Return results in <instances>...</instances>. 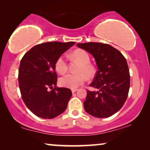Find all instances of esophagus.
I'll return each instance as SVG.
<instances>
[{
    "label": "esophagus",
    "instance_id": "esophagus-1",
    "mask_svg": "<svg viewBox=\"0 0 150 150\" xmlns=\"http://www.w3.org/2000/svg\"><path fill=\"white\" fill-rule=\"evenodd\" d=\"M78 89H71V92H72V93H75V92Z\"/></svg>",
    "mask_w": 150,
    "mask_h": 150
}]
</instances>
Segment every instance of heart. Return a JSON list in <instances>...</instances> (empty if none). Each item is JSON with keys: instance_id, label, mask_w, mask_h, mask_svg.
I'll return each instance as SVG.
<instances>
[{"instance_id": "heart-1", "label": "heart", "mask_w": 150, "mask_h": 150, "mask_svg": "<svg viewBox=\"0 0 150 150\" xmlns=\"http://www.w3.org/2000/svg\"><path fill=\"white\" fill-rule=\"evenodd\" d=\"M72 57L81 63L79 74L68 73L59 79V84L64 87L75 89L85 83L87 76H92L94 74V67L89 63L90 57L86 51L76 50L72 53ZM55 69L59 74H64L67 70V63L64 56L59 57L54 64Z\"/></svg>"}]
</instances>
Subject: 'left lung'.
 <instances>
[{
    "label": "left lung",
    "mask_w": 150,
    "mask_h": 150,
    "mask_svg": "<svg viewBox=\"0 0 150 150\" xmlns=\"http://www.w3.org/2000/svg\"><path fill=\"white\" fill-rule=\"evenodd\" d=\"M77 46L93 55L98 70L84 102L87 113L98 118L108 117L121 109L130 89V72L126 59L109 44L98 42L78 44Z\"/></svg>",
    "instance_id": "8db88e82"
}]
</instances>
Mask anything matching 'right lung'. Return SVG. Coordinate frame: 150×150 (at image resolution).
Wrapping results in <instances>:
<instances>
[{"instance_id":"obj_1","label":"right lung","mask_w":150,"mask_h":150,"mask_svg":"<svg viewBox=\"0 0 150 150\" xmlns=\"http://www.w3.org/2000/svg\"><path fill=\"white\" fill-rule=\"evenodd\" d=\"M75 42H46L28 51L20 61L18 81L22 98L36 116L52 119L63 113L72 93L57 87L55 62ZM51 90H50V89Z\"/></svg>"}]
</instances>
